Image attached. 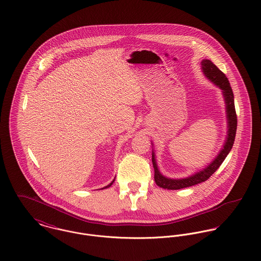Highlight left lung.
I'll return each instance as SVG.
<instances>
[{
  "mask_svg": "<svg viewBox=\"0 0 261 261\" xmlns=\"http://www.w3.org/2000/svg\"><path fill=\"white\" fill-rule=\"evenodd\" d=\"M201 69L203 74L205 75L212 83H214L217 87L222 90L224 101H225V110H226V118H227V136L224 143L223 148L220 152L215 156V159L203 170L186 177L183 179H171L165 177L159 170L158 164L155 161V154L152 149L151 152V161L154 170V182L155 184L163 189L167 190H179L187 187L194 186L205 182L208 180L221 166L227 154L233 147L236 128H237V116L234 106V95L230 83L226 77V75L210 60L203 59L201 62Z\"/></svg>",
  "mask_w": 261,
  "mask_h": 261,
  "instance_id": "1",
  "label": "left lung"
}]
</instances>
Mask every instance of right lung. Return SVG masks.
<instances>
[{"label":"right lung","mask_w":261,"mask_h":261,"mask_svg":"<svg viewBox=\"0 0 261 261\" xmlns=\"http://www.w3.org/2000/svg\"><path fill=\"white\" fill-rule=\"evenodd\" d=\"M114 180H115V178H114V179H113V180H112V183H111V184H110V185H108V186L103 187V188H102V189H106V188H109V187L112 186V184H113V182H114Z\"/></svg>","instance_id":"obj_1"}]
</instances>
